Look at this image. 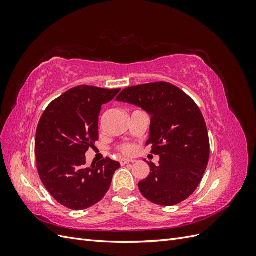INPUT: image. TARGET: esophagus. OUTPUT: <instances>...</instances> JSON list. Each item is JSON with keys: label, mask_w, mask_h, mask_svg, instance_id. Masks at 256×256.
<instances>
[{"label": "esophagus", "mask_w": 256, "mask_h": 256, "mask_svg": "<svg viewBox=\"0 0 256 256\" xmlns=\"http://www.w3.org/2000/svg\"><path fill=\"white\" fill-rule=\"evenodd\" d=\"M120 162L122 166H125V164H130V162H134V161L128 159V158H120Z\"/></svg>", "instance_id": "esophagus-1"}]
</instances>
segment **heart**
<instances>
[{"label":"heart","mask_w":256,"mask_h":256,"mask_svg":"<svg viewBox=\"0 0 256 256\" xmlns=\"http://www.w3.org/2000/svg\"><path fill=\"white\" fill-rule=\"evenodd\" d=\"M120 150L122 152L129 154V152H132V146H131L130 144H122V145L120 146Z\"/></svg>","instance_id":"heart-1"}]
</instances>
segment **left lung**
I'll use <instances>...</instances> for the list:
<instances>
[{"label":"left lung","instance_id":"obj_1","mask_svg":"<svg viewBox=\"0 0 256 256\" xmlns=\"http://www.w3.org/2000/svg\"><path fill=\"white\" fill-rule=\"evenodd\" d=\"M116 100L141 106L152 115L146 145L160 160L158 166L148 162L150 173L138 184L143 196L161 206L182 203L196 191L208 164L210 147L200 108L168 82L127 88Z\"/></svg>","mask_w":256,"mask_h":256}]
</instances>
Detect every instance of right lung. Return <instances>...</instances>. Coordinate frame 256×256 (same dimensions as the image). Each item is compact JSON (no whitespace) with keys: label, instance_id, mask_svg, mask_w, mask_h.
Here are the masks:
<instances>
[{"label":"right lung","instance_id":"add662e5","mask_svg":"<svg viewBox=\"0 0 256 256\" xmlns=\"http://www.w3.org/2000/svg\"><path fill=\"white\" fill-rule=\"evenodd\" d=\"M120 88L79 85L54 99L42 113L35 138L37 171L50 194L63 206L81 210L98 203L120 164L110 158L86 166L85 152L98 140L102 106Z\"/></svg>","mask_w":256,"mask_h":256}]
</instances>
